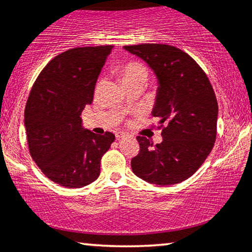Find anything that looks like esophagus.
<instances>
[{
    "label": "esophagus",
    "mask_w": 252,
    "mask_h": 252,
    "mask_svg": "<svg viewBox=\"0 0 252 252\" xmlns=\"http://www.w3.org/2000/svg\"><path fill=\"white\" fill-rule=\"evenodd\" d=\"M126 132H119V133H116V138H117V139L123 138V137H126Z\"/></svg>",
    "instance_id": "esophagus-1"
}]
</instances>
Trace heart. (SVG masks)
I'll use <instances>...</instances> for the list:
<instances>
[{
    "label": "heart",
    "mask_w": 252,
    "mask_h": 252,
    "mask_svg": "<svg viewBox=\"0 0 252 252\" xmlns=\"http://www.w3.org/2000/svg\"><path fill=\"white\" fill-rule=\"evenodd\" d=\"M121 78L124 85L131 82H143L146 84L149 76V71L146 66L141 62H129L120 68Z\"/></svg>",
    "instance_id": "heart-1"
}]
</instances>
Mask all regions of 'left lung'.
Returning a JSON list of instances; mask_svg holds the SVG:
<instances>
[{"instance_id":"obj_1","label":"left lung","mask_w":252,"mask_h":252,"mask_svg":"<svg viewBox=\"0 0 252 252\" xmlns=\"http://www.w3.org/2000/svg\"><path fill=\"white\" fill-rule=\"evenodd\" d=\"M141 58L157 79L152 116L164 124L163 142L138 136L141 151L131 168L146 183L168 186L189 179L211 154L216 139L218 101L208 78L195 60L164 44L123 46Z\"/></svg>"}]
</instances>
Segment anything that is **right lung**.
Segmentation results:
<instances>
[{
    "label": "right lung",
    "instance_id": "add662e5",
    "mask_svg": "<svg viewBox=\"0 0 252 252\" xmlns=\"http://www.w3.org/2000/svg\"><path fill=\"white\" fill-rule=\"evenodd\" d=\"M113 45L75 47L41 71L29 95L24 126L30 155L45 176L67 189L87 186L100 176L101 158L115 141L82 126L81 113Z\"/></svg>",
    "mask_w": 252,
    "mask_h": 252
}]
</instances>
